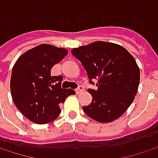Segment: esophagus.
<instances>
[{
  "instance_id": "1",
  "label": "esophagus",
  "mask_w": 158,
  "mask_h": 158,
  "mask_svg": "<svg viewBox=\"0 0 158 158\" xmlns=\"http://www.w3.org/2000/svg\"><path fill=\"white\" fill-rule=\"evenodd\" d=\"M83 90H84V88H83L81 85H79V87L76 89V93H77V94H80V93L83 92Z\"/></svg>"
}]
</instances>
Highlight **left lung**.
Instances as JSON below:
<instances>
[{"mask_svg": "<svg viewBox=\"0 0 158 158\" xmlns=\"http://www.w3.org/2000/svg\"><path fill=\"white\" fill-rule=\"evenodd\" d=\"M71 54L81 62L90 84L97 79V89H89L92 102L84 112L101 123H110L128 109L137 93L140 70L133 56L123 47L98 41L73 48Z\"/></svg>", "mask_w": 158, "mask_h": 158, "instance_id": "left-lung-1", "label": "left lung"}]
</instances>
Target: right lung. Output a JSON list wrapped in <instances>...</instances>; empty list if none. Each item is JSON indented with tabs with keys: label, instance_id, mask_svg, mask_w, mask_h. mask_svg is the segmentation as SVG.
<instances>
[{
	"label": "right lung",
	"instance_id": "right-lung-1",
	"mask_svg": "<svg viewBox=\"0 0 158 158\" xmlns=\"http://www.w3.org/2000/svg\"><path fill=\"white\" fill-rule=\"evenodd\" d=\"M67 54L64 48L39 45L21 56L13 68V101L18 110L35 123H48L57 118L61 112L58 105L76 93L61 88V75H51V69Z\"/></svg>",
	"mask_w": 158,
	"mask_h": 158
}]
</instances>
